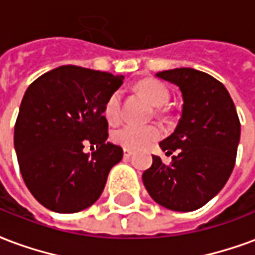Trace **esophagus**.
<instances>
[{"label":"esophagus","mask_w":255,"mask_h":255,"mask_svg":"<svg viewBox=\"0 0 255 255\" xmlns=\"http://www.w3.org/2000/svg\"><path fill=\"white\" fill-rule=\"evenodd\" d=\"M133 154V151L129 150V148H124V157L125 158H129Z\"/></svg>","instance_id":"esophagus-1"}]
</instances>
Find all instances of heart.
Listing matches in <instances>:
<instances>
[{"label": "heart", "mask_w": 255, "mask_h": 255, "mask_svg": "<svg viewBox=\"0 0 255 255\" xmlns=\"http://www.w3.org/2000/svg\"><path fill=\"white\" fill-rule=\"evenodd\" d=\"M137 90L144 96L151 104L155 107H162L169 101V90L164 83L147 79L137 84ZM104 115L110 124H118L122 118V93L114 91L107 98L104 105ZM162 131L158 126L147 125L140 126L134 124H126L112 133V140L117 144L122 145L129 150H138L144 148L155 140L161 137Z\"/></svg>", "instance_id": "obj_1"}]
</instances>
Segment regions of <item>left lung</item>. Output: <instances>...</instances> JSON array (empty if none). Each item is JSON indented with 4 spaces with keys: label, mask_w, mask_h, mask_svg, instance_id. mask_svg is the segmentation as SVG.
<instances>
[{
    "label": "left lung",
    "mask_w": 255,
    "mask_h": 255,
    "mask_svg": "<svg viewBox=\"0 0 255 255\" xmlns=\"http://www.w3.org/2000/svg\"><path fill=\"white\" fill-rule=\"evenodd\" d=\"M176 84L183 97L175 131L159 145L178 151L171 164L152 155L143 183L152 200L172 211L189 212L222 190L236 162L240 121L225 86L208 73L178 68L157 73Z\"/></svg>",
    "instance_id": "obj_1"
}]
</instances>
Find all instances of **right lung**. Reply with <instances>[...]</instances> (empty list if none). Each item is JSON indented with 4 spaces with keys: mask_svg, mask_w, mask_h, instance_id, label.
Masks as SVG:
<instances>
[{
    "mask_svg": "<svg viewBox=\"0 0 255 255\" xmlns=\"http://www.w3.org/2000/svg\"><path fill=\"white\" fill-rule=\"evenodd\" d=\"M124 76L65 65L44 73L26 90L15 124L13 144L24 183L45 208L73 214L93 205L111 168L124 157L107 143V98ZM84 144H96L91 156Z\"/></svg>",
    "mask_w": 255,
    "mask_h": 255,
    "instance_id": "right-lung-1",
    "label": "right lung"
}]
</instances>
